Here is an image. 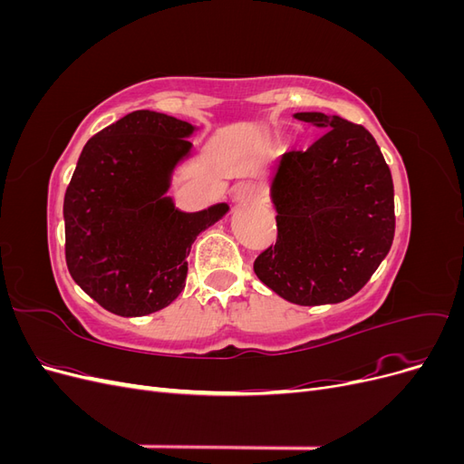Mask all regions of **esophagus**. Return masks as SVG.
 <instances>
[{"label": "esophagus", "instance_id": "obj_1", "mask_svg": "<svg viewBox=\"0 0 464 464\" xmlns=\"http://www.w3.org/2000/svg\"><path fill=\"white\" fill-rule=\"evenodd\" d=\"M261 198V188L257 184H251V181H246V184H240L234 191V201L237 203H247V201H257Z\"/></svg>", "mask_w": 464, "mask_h": 464}]
</instances>
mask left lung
Instances as JSON below:
<instances>
[{
  "mask_svg": "<svg viewBox=\"0 0 464 464\" xmlns=\"http://www.w3.org/2000/svg\"><path fill=\"white\" fill-rule=\"evenodd\" d=\"M323 135L307 150L278 159L271 184L276 244L254 271L263 285L298 305L339 304L368 283L395 236L391 170L363 125L300 111Z\"/></svg>",
  "mask_w": 464,
  "mask_h": 464,
  "instance_id": "obj_1",
  "label": "left lung"
}]
</instances>
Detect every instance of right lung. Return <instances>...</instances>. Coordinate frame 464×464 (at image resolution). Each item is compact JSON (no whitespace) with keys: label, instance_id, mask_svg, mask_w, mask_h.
<instances>
[{"label":"right lung","instance_id":"1","mask_svg":"<svg viewBox=\"0 0 464 464\" xmlns=\"http://www.w3.org/2000/svg\"><path fill=\"white\" fill-rule=\"evenodd\" d=\"M195 128L137 110L89 139L63 199L69 275L104 310L141 317L186 288L191 244L227 203L181 213L164 193Z\"/></svg>","mask_w":464,"mask_h":464}]
</instances>
